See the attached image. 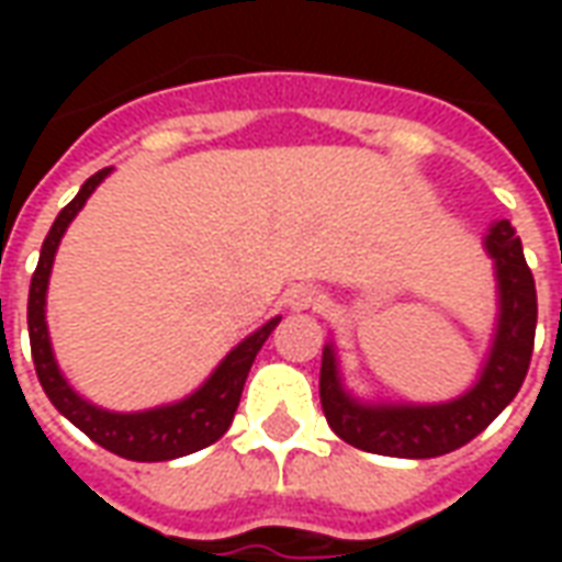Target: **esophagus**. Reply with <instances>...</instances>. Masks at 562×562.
<instances>
[{
    "label": "esophagus",
    "mask_w": 562,
    "mask_h": 562,
    "mask_svg": "<svg viewBox=\"0 0 562 562\" xmlns=\"http://www.w3.org/2000/svg\"><path fill=\"white\" fill-rule=\"evenodd\" d=\"M316 289H310V285H292L285 292V304L292 306V310H310V306H316Z\"/></svg>",
    "instance_id": "esophagus-1"
}]
</instances>
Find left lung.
I'll list each match as a JSON object with an SVG mask.
<instances>
[{
	"instance_id": "obj_1",
	"label": "left lung",
	"mask_w": 562,
	"mask_h": 562,
	"mask_svg": "<svg viewBox=\"0 0 562 562\" xmlns=\"http://www.w3.org/2000/svg\"><path fill=\"white\" fill-rule=\"evenodd\" d=\"M499 282V325L482 376L458 401L413 406V403H361L342 389L334 346L322 352L318 397L330 430L342 442L385 458H439L467 446L496 415L515 401L530 370L536 340V282L512 222L499 220L484 237Z\"/></svg>"
}]
</instances>
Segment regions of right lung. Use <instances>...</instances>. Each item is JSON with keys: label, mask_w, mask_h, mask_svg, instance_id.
<instances>
[{"label": "right lung", "mask_w": 562, "mask_h": 562, "mask_svg": "<svg viewBox=\"0 0 562 562\" xmlns=\"http://www.w3.org/2000/svg\"><path fill=\"white\" fill-rule=\"evenodd\" d=\"M111 168L92 173L90 180L80 186L78 195L59 210V216L44 237L38 268L32 273L30 306H26L32 361H35V373H38L44 394L68 422L90 436L92 442H99L120 458L144 460V463L183 458V454L213 446L232 427L249 367L256 361L258 349L270 337V330L280 325V316L270 318L256 334H249L240 346H234L232 352L222 358V364L210 373L207 382L195 394H189L186 401L147 409V413H108V409H99L83 401L56 367L50 337H47V318H44V297H47V280H50V268H54L56 246L63 240L68 222L78 216V210L87 204V198L95 192V186L102 183Z\"/></svg>", "instance_id": "add662e5"}]
</instances>
